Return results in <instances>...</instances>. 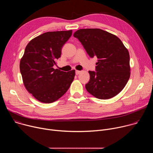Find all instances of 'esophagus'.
Here are the masks:
<instances>
[{
	"instance_id": "obj_1",
	"label": "esophagus",
	"mask_w": 153,
	"mask_h": 153,
	"mask_svg": "<svg viewBox=\"0 0 153 153\" xmlns=\"http://www.w3.org/2000/svg\"><path fill=\"white\" fill-rule=\"evenodd\" d=\"M80 73H81L80 71H78V70H76V75L79 74Z\"/></svg>"
}]
</instances>
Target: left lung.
I'll return each mask as SVG.
<instances>
[{
  "label": "left lung",
  "mask_w": 153,
  "mask_h": 153,
  "mask_svg": "<svg viewBox=\"0 0 153 153\" xmlns=\"http://www.w3.org/2000/svg\"><path fill=\"white\" fill-rule=\"evenodd\" d=\"M73 36L91 58L96 56L98 59L96 71H89L90 79L85 85L87 91L100 99L118 94L130 76L129 52L120 39L98 28L80 29Z\"/></svg>",
  "instance_id": "left-lung-1"
}]
</instances>
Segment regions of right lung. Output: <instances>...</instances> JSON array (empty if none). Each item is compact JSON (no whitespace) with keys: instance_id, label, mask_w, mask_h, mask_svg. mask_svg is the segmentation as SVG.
Segmentation results:
<instances>
[{"instance_id":"obj_1","label":"right lung","mask_w":153,"mask_h":153,"mask_svg":"<svg viewBox=\"0 0 153 153\" xmlns=\"http://www.w3.org/2000/svg\"><path fill=\"white\" fill-rule=\"evenodd\" d=\"M72 35V30L47 32L32 39L20 62V71L27 91L39 101L50 103L69 89L75 70L64 72L54 69L62 48Z\"/></svg>"}]
</instances>
